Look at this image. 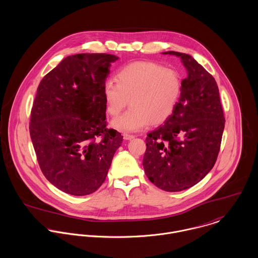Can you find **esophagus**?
I'll return each instance as SVG.
<instances>
[{
    "label": "esophagus",
    "instance_id": "esophagus-1",
    "mask_svg": "<svg viewBox=\"0 0 258 258\" xmlns=\"http://www.w3.org/2000/svg\"><path fill=\"white\" fill-rule=\"evenodd\" d=\"M123 138H124L125 140H131V139L134 138V136H133V135H130V134H123Z\"/></svg>",
    "mask_w": 258,
    "mask_h": 258
}]
</instances>
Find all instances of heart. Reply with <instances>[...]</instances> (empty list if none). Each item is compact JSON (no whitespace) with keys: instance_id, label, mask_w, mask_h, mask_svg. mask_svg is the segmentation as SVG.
<instances>
[{"instance_id":"1","label":"heart","mask_w":258,"mask_h":258,"mask_svg":"<svg viewBox=\"0 0 258 258\" xmlns=\"http://www.w3.org/2000/svg\"><path fill=\"white\" fill-rule=\"evenodd\" d=\"M115 81L102 87L106 110L117 116L129 103L131 108L115 118L111 125L124 132H137L151 122L160 124L175 111L181 94V80L173 70L152 61H134L121 68Z\"/></svg>"}]
</instances>
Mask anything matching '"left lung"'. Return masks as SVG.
<instances>
[{"label": "left lung", "mask_w": 258, "mask_h": 258, "mask_svg": "<svg viewBox=\"0 0 258 258\" xmlns=\"http://www.w3.org/2000/svg\"><path fill=\"white\" fill-rule=\"evenodd\" d=\"M181 58L187 76L173 114L146 138L143 167L148 179L166 191H181L200 181L216 164L224 129L218 84L189 54Z\"/></svg>", "instance_id": "1"}]
</instances>
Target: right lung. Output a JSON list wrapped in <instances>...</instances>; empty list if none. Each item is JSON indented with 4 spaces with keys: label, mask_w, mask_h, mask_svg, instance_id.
<instances>
[{
    "label": "right lung",
    "mask_w": 258,
    "mask_h": 258,
    "mask_svg": "<svg viewBox=\"0 0 258 258\" xmlns=\"http://www.w3.org/2000/svg\"><path fill=\"white\" fill-rule=\"evenodd\" d=\"M106 53H78L62 59L37 87L30 134L44 177L73 196L94 192L106 179L123 136L106 128L103 84Z\"/></svg>",
    "instance_id": "obj_1"
}]
</instances>
